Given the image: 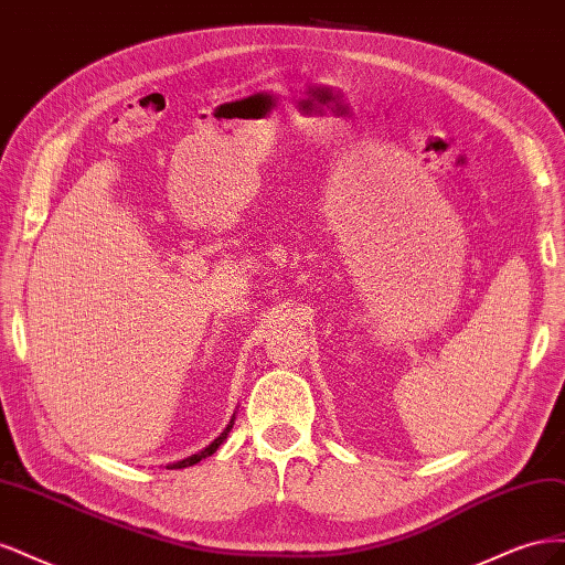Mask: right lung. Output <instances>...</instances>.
<instances>
[{"instance_id":"add662e5","label":"right lung","mask_w":565,"mask_h":565,"mask_svg":"<svg viewBox=\"0 0 565 565\" xmlns=\"http://www.w3.org/2000/svg\"><path fill=\"white\" fill-rule=\"evenodd\" d=\"M233 429V419H231V424L226 426V429H224V434H221L218 438H214L212 443H210V446L207 448H204V450H200L198 455H191V457H185V459H181V461H174V465H169V469H183V467H193V465H198V461L200 459H204V457H210V455H214L216 452V448L221 446V443H224L226 440V436H228V431Z\"/></svg>"}]
</instances>
